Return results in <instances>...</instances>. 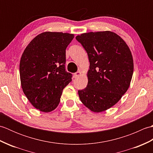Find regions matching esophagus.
<instances>
[{
  "label": "esophagus",
  "instance_id": "34e87169",
  "mask_svg": "<svg viewBox=\"0 0 153 153\" xmlns=\"http://www.w3.org/2000/svg\"><path fill=\"white\" fill-rule=\"evenodd\" d=\"M81 74H82V72H81V71H77V72H76L74 74V78H77V77L81 76Z\"/></svg>",
  "mask_w": 153,
  "mask_h": 153
}]
</instances>
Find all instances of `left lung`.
<instances>
[{"instance_id": "left-lung-1", "label": "left lung", "mask_w": 153, "mask_h": 153, "mask_svg": "<svg viewBox=\"0 0 153 153\" xmlns=\"http://www.w3.org/2000/svg\"><path fill=\"white\" fill-rule=\"evenodd\" d=\"M88 54L87 86L78 91L81 101L94 112L109 109L128 91L134 72L131 51L123 39L110 31L76 36Z\"/></svg>"}]
</instances>
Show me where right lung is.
Masks as SVG:
<instances>
[{
  "mask_svg": "<svg viewBox=\"0 0 153 153\" xmlns=\"http://www.w3.org/2000/svg\"><path fill=\"white\" fill-rule=\"evenodd\" d=\"M74 35L45 31L28 44L19 63L23 92L41 112H50L59 105L64 88L71 81L65 70L66 49Z\"/></svg>",
  "mask_w": 153,
  "mask_h": 153,
  "instance_id": "add662e5",
  "label": "right lung"
}]
</instances>
